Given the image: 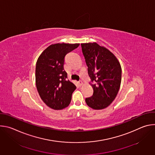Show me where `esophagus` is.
<instances>
[{
  "mask_svg": "<svg viewBox=\"0 0 155 155\" xmlns=\"http://www.w3.org/2000/svg\"><path fill=\"white\" fill-rule=\"evenodd\" d=\"M78 84H79V85H81L82 84H83V82H82V81L81 80H80L79 81H78Z\"/></svg>",
  "mask_w": 155,
  "mask_h": 155,
  "instance_id": "1",
  "label": "esophagus"
}]
</instances>
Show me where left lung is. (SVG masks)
I'll use <instances>...</instances> for the list:
<instances>
[{
  "instance_id": "1",
  "label": "left lung",
  "mask_w": 155,
  "mask_h": 155,
  "mask_svg": "<svg viewBox=\"0 0 155 155\" xmlns=\"http://www.w3.org/2000/svg\"><path fill=\"white\" fill-rule=\"evenodd\" d=\"M81 47L94 91L91 97L85 99L86 103L94 110L105 108L114 101L120 90L121 65L111 52L96 43H81Z\"/></svg>"
}]
</instances>
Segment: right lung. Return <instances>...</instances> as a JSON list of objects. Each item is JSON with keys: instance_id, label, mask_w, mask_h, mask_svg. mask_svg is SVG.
<instances>
[{"instance_id": "right-lung-1", "label": "right lung", "mask_w": 155, "mask_h": 155, "mask_svg": "<svg viewBox=\"0 0 155 155\" xmlns=\"http://www.w3.org/2000/svg\"><path fill=\"white\" fill-rule=\"evenodd\" d=\"M79 45L54 44L44 50L37 59L35 68L37 89L44 103L54 110L68 107L76 89L75 85L68 80L64 62L65 55Z\"/></svg>"}]
</instances>
